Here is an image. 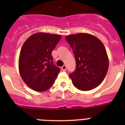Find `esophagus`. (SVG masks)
<instances>
[{
    "mask_svg": "<svg viewBox=\"0 0 125 125\" xmlns=\"http://www.w3.org/2000/svg\"><path fill=\"white\" fill-rule=\"evenodd\" d=\"M61 69H62L64 71H66V65H63V66H62Z\"/></svg>",
    "mask_w": 125,
    "mask_h": 125,
    "instance_id": "1",
    "label": "esophagus"
}]
</instances>
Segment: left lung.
I'll return each mask as SVG.
<instances>
[{
    "instance_id": "left-lung-1",
    "label": "left lung",
    "mask_w": 125,
    "mask_h": 125,
    "mask_svg": "<svg viewBox=\"0 0 125 125\" xmlns=\"http://www.w3.org/2000/svg\"><path fill=\"white\" fill-rule=\"evenodd\" d=\"M66 40L73 49L76 60V69L69 74L74 86L81 91L98 86L105 78L109 66L103 43L86 33L66 36Z\"/></svg>"
}]
</instances>
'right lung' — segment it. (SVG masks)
I'll return each mask as SVG.
<instances>
[{
	"mask_svg": "<svg viewBox=\"0 0 125 125\" xmlns=\"http://www.w3.org/2000/svg\"><path fill=\"white\" fill-rule=\"evenodd\" d=\"M61 38L60 35L39 32L23 44L19 59L20 74L34 91H46L54 83L61 69L54 64L51 54Z\"/></svg>",
	"mask_w": 125,
	"mask_h": 125,
	"instance_id": "obj_1",
	"label": "right lung"
}]
</instances>
